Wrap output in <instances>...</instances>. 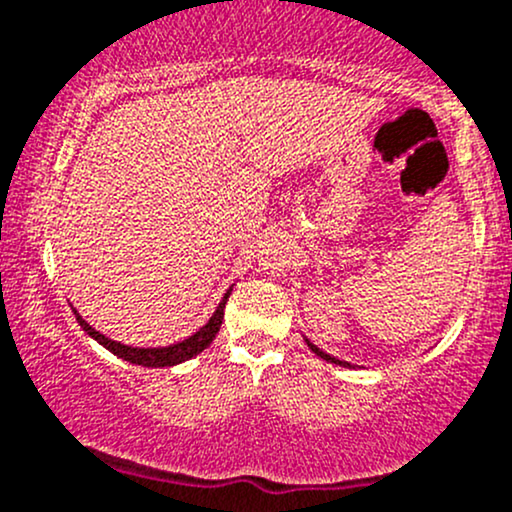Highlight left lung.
<instances>
[{
    "label": "left lung",
    "mask_w": 512,
    "mask_h": 512,
    "mask_svg": "<svg viewBox=\"0 0 512 512\" xmlns=\"http://www.w3.org/2000/svg\"><path fill=\"white\" fill-rule=\"evenodd\" d=\"M304 341H307V346H309V348H312V350H314V353H317V355H319V358H324V360H326V363H333V365H341V367H350V363H346V360H338V358H333V355H329V353H324V350H321V348H317V346H314V343H312V341H309V338H304Z\"/></svg>",
    "instance_id": "1"
}]
</instances>
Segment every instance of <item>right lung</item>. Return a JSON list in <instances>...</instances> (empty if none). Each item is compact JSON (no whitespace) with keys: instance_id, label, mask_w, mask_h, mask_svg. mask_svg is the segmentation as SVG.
<instances>
[{"instance_id":"right-lung-1","label":"right lung","mask_w":512,"mask_h":512,"mask_svg":"<svg viewBox=\"0 0 512 512\" xmlns=\"http://www.w3.org/2000/svg\"><path fill=\"white\" fill-rule=\"evenodd\" d=\"M229 295H232V287L225 292V297H222V302L217 304V309L212 312V317L208 319V324L200 326L198 331L193 333V336L183 338L179 343H171V346H164V348H137V346H125V343L120 341H113V338L103 336L101 331H96L94 326H89L86 321L79 317L77 309H72L74 317H77L79 326L89 333L94 341H99L103 348L111 350L113 355H118V358L128 360L132 365H142V367H171V365H179L183 360H191L195 358L198 353H203L205 348L210 346L212 338L217 336V331H220L222 326V319H225V304L229 300Z\"/></svg>"}]
</instances>
